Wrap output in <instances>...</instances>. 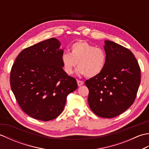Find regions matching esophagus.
<instances>
[{
  "label": "esophagus",
  "mask_w": 149,
  "mask_h": 149,
  "mask_svg": "<svg viewBox=\"0 0 149 149\" xmlns=\"http://www.w3.org/2000/svg\"><path fill=\"white\" fill-rule=\"evenodd\" d=\"M77 84H78L79 86H82V85H83V84H84V82H83V81L77 80Z\"/></svg>",
  "instance_id": "obj_1"
}]
</instances>
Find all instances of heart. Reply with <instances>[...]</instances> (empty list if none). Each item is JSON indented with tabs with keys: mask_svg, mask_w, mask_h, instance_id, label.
<instances>
[{
	"mask_svg": "<svg viewBox=\"0 0 149 149\" xmlns=\"http://www.w3.org/2000/svg\"><path fill=\"white\" fill-rule=\"evenodd\" d=\"M63 68L70 75L77 65V73L88 77H93L102 72L106 63V54L100 47H95L86 42H77L72 44L70 53L65 52L61 56Z\"/></svg>",
	"mask_w": 149,
	"mask_h": 149,
	"instance_id": "heart-1",
	"label": "heart"
}]
</instances>
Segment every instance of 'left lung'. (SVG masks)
Wrapping results in <instances>:
<instances>
[{
	"mask_svg": "<svg viewBox=\"0 0 149 149\" xmlns=\"http://www.w3.org/2000/svg\"><path fill=\"white\" fill-rule=\"evenodd\" d=\"M106 63L102 72L85 81L89 90L88 101L100 117L111 118L134 103L141 82L140 68L130 50L106 40Z\"/></svg>",
	"mask_w": 149,
	"mask_h": 149,
	"instance_id": "1",
	"label": "left lung"
}]
</instances>
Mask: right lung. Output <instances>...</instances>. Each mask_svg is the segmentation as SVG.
I'll return each instance as SVG.
<instances>
[{"instance_id": "1", "label": "right lung", "mask_w": 149, "mask_h": 149, "mask_svg": "<svg viewBox=\"0 0 149 149\" xmlns=\"http://www.w3.org/2000/svg\"><path fill=\"white\" fill-rule=\"evenodd\" d=\"M61 43L54 38L24 49L12 66L11 90L21 109L33 118L49 121L62 113L76 79L63 70Z\"/></svg>"}]
</instances>
